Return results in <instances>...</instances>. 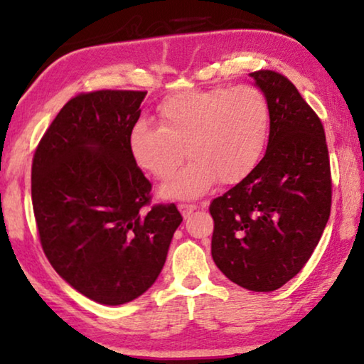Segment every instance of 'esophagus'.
<instances>
[{
  "label": "esophagus",
  "instance_id": "esophagus-1",
  "mask_svg": "<svg viewBox=\"0 0 364 364\" xmlns=\"http://www.w3.org/2000/svg\"><path fill=\"white\" fill-rule=\"evenodd\" d=\"M197 207L198 205H196V203H181V205H178V208H181V212H182L183 217H188L192 212H196Z\"/></svg>",
  "mask_w": 364,
  "mask_h": 364
}]
</instances>
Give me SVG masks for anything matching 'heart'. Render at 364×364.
Masks as SVG:
<instances>
[{
  "label": "heart",
  "mask_w": 364,
  "mask_h": 364,
  "mask_svg": "<svg viewBox=\"0 0 364 364\" xmlns=\"http://www.w3.org/2000/svg\"><path fill=\"white\" fill-rule=\"evenodd\" d=\"M159 127L137 121L129 151L139 167L168 181L183 157L188 166L164 187L167 197H197L213 182L237 183L258 166L270 131V107L260 89H192L167 96L157 107Z\"/></svg>",
  "instance_id": "b5f03b06"
}]
</instances>
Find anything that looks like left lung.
Returning <instances> with one entry per match:
<instances>
[{"instance_id": "left-lung-1", "label": "left lung", "mask_w": 364, "mask_h": 364, "mask_svg": "<svg viewBox=\"0 0 364 364\" xmlns=\"http://www.w3.org/2000/svg\"><path fill=\"white\" fill-rule=\"evenodd\" d=\"M250 76L270 107L265 156L213 198L212 257L228 280L273 291L310 260L331 210L325 129L290 79L270 69Z\"/></svg>"}]
</instances>
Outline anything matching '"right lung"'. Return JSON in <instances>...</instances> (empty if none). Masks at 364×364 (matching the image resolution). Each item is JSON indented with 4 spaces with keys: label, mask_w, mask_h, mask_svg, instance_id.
Listing matches in <instances>:
<instances>
[{
    "label": "right lung",
    "mask_w": 364,
    "mask_h": 364,
    "mask_svg": "<svg viewBox=\"0 0 364 364\" xmlns=\"http://www.w3.org/2000/svg\"><path fill=\"white\" fill-rule=\"evenodd\" d=\"M146 94H77L33 157V210L44 255L69 285L102 305L132 301L152 287L182 222L176 203L151 205L152 183L129 151Z\"/></svg>",
    "instance_id": "1"
}]
</instances>
